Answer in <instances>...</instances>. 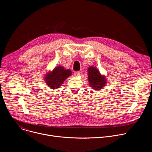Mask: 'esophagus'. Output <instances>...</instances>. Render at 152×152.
Wrapping results in <instances>:
<instances>
[{
  "instance_id": "34e87169",
  "label": "esophagus",
  "mask_w": 152,
  "mask_h": 152,
  "mask_svg": "<svg viewBox=\"0 0 152 152\" xmlns=\"http://www.w3.org/2000/svg\"><path fill=\"white\" fill-rule=\"evenodd\" d=\"M74 74H75V76H79V75H80V73H79V72H78V71H76V72H75Z\"/></svg>"
}]
</instances>
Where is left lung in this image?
Listing matches in <instances>:
<instances>
[{
    "instance_id": "obj_1",
    "label": "left lung",
    "mask_w": 152,
    "mask_h": 152,
    "mask_svg": "<svg viewBox=\"0 0 152 152\" xmlns=\"http://www.w3.org/2000/svg\"><path fill=\"white\" fill-rule=\"evenodd\" d=\"M88 80L91 87L96 90L101 89L106 83L105 77L101 76L99 70L94 67L88 69Z\"/></svg>"
}]
</instances>
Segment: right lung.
<instances>
[{
    "label": "right lung",
    "mask_w": 152,
    "mask_h": 152,
    "mask_svg": "<svg viewBox=\"0 0 152 152\" xmlns=\"http://www.w3.org/2000/svg\"><path fill=\"white\" fill-rule=\"evenodd\" d=\"M72 75L70 70H65L64 67L59 66L56 67L52 73L47 74L45 77L46 83L52 89L59 88L64 81Z\"/></svg>",
    "instance_id": "right-lung-1"
}]
</instances>
